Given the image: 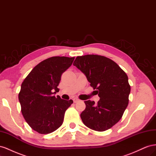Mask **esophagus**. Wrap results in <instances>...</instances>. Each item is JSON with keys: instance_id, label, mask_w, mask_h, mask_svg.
Instances as JSON below:
<instances>
[{"instance_id": "obj_1", "label": "esophagus", "mask_w": 156, "mask_h": 156, "mask_svg": "<svg viewBox=\"0 0 156 156\" xmlns=\"http://www.w3.org/2000/svg\"><path fill=\"white\" fill-rule=\"evenodd\" d=\"M73 100L74 103H77V102H79L80 101L79 99H77V98H73Z\"/></svg>"}]
</instances>
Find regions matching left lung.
Masks as SVG:
<instances>
[{"label":"left lung","instance_id":"8db88e82","mask_svg":"<svg viewBox=\"0 0 156 156\" xmlns=\"http://www.w3.org/2000/svg\"><path fill=\"white\" fill-rule=\"evenodd\" d=\"M73 66L85 75L100 98L98 103L84 101L81 114L84 124L98 131L110 129L119 122L128 105L131 88L126 73L105 56L87 55L77 56Z\"/></svg>","mask_w":156,"mask_h":156}]
</instances>
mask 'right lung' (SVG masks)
Here are the masks:
<instances>
[{"mask_svg":"<svg viewBox=\"0 0 156 156\" xmlns=\"http://www.w3.org/2000/svg\"><path fill=\"white\" fill-rule=\"evenodd\" d=\"M75 57L53 56L32 69L21 84L19 101L25 120L32 129L48 134L63 123L66 111L73 100L54 94L59 91L61 75L72 64Z\"/></svg>","mask_w":156,"mask_h":156,"instance_id":"add662e5","label":"right lung"}]
</instances>
